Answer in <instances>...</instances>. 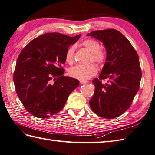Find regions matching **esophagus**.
<instances>
[{
    "label": "esophagus",
    "instance_id": "34e87169",
    "mask_svg": "<svg viewBox=\"0 0 155 155\" xmlns=\"http://www.w3.org/2000/svg\"><path fill=\"white\" fill-rule=\"evenodd\" d=\"M88 83V81H84V80H81L80 81V83L81 84H85V83Z\"/></svg>",
    "mask_w": 155,
    "mask_h": 155
}]
</instances>
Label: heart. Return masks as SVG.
Instances as JSON below:
<instances>
[{
  "instance_id": "1",
  "label": "heart",
  "mask_w": 155,
  "mask_h": 155,
  "mask_svg": "<svg viewBox=\"0 0 155 155\" xmlns=\"http://www.w3.org/2000/svg\"><path fill=\"white\" fill-rule=\"evenodd\" d=\"M83 45L92 54V60L98 64L105 62V54L100 50V45L97 41L91 39H88L83 42ZM75 51L74 45H71L65 54V61L69 64L74 61V54ZM97 72V68L93 64L88 65H76L68 69V74L71 77L79 80H87L95 75Z\"/></svg>"
}]
</instances>
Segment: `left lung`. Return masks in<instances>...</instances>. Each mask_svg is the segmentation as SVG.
Returning <instances> with one entry per match:
<instances>
[{"label": "left lung", "mask_w": 155, "mask_h": 155, "mask_svg": "<svg viewBox=\"0 0 155 155\" xmlns=\"http://www.w3.org/2000/svg\"><path fill=\"white\" fill-rule=\"evenodd\" d=\"M104 45L106 60L89 105L94 113L107 119L117 117L131 105L140 86L142 72L138 54L125 36L116 29L87 33ZM107 79L106 84L101 80Z\"/></svg>", "instance_id": "left-lung-1"}]
</instances>
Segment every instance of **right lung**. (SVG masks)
<instances>
[{
  "label": "right lung",
  "mask_w": 155,
  "mask_h": 155,
  "mask_svg": "<svg viewBox=\"0 0 155 155\" xmlns=\"http://www.w3.org/2000/svg\"><path fill=\"white\" fill-rule=\"evenodd\" d=\"M74 37L47 33L33 39L17 58L13 81L18 97L30 114L48 118L59 112L79 81L64 77L65 54ZM54 80V81H53Z\"/></svg>",
  "instance_id": "1"
}]
</instances>
